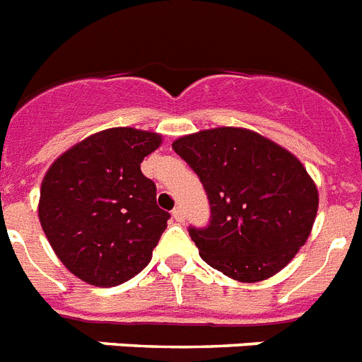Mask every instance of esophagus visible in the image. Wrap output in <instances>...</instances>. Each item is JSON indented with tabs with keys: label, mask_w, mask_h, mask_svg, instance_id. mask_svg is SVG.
Instances as JSON below:
<instances>
[{
	"label": "esophagus",
	"mask_w": 362,
	"mask_h": 362,
	"mask_svg": "<svg viewBox=\"0 0 362 362\" xmlns=\"http://www.w3.org/2000/svg\"><path fill=\"white\" fill-rule=\"evenodd\" d=\"M173 218H175L176 223H184L186 214H184V208H182V206H176V208L173 209Z\"/></svg>",
	"instance_id": "obj_1"
}]
</instances>
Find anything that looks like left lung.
I'll use <instances>...</instances> for the list:
<instances>
[{"instance_id":"obj_1","label":"left lung","mask_w":362,"mask_h":362,"mask_svg":"<svg viewBox=\"0 0 362 362\" xmlns=\"http://www.w3.org/2000/svg\"><path fill=\"white\" fill-rule=\"evenodd\" d=\"M209 200V224L189 226L200 257L238 281H261L305 245L318 191L298 158L257 132L200 130L173 144Z\"/></svg>"}]
</instances>
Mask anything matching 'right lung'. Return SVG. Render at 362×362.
Wrapping results in <instances>:
<instances>
[{
  "label": "right lung",
  "instance_id": "add662e5",
  "mask_svg": "<svg viewBox=\"0 0 362 362\" xmlns=\"http://www.w3.org/2000/svg\"><path fill=\"white\" fill-rule=\"evenodd\" d=\"M162 136L117 127L59 156L40 187L38 217L64 267L95 287H114L148 265L171 215L139 163Z\"/></svg>",
  "mask_w": 362,
  "mask_h": 362
}]
</instances>
